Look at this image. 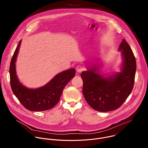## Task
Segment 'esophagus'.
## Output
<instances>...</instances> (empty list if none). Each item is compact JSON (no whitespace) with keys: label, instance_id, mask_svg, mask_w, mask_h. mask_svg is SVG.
Segmentation results:
<instances>
[{"label":"esophagus","instance_id":"1","mask_svg":"<svg viewBox=\"0 0 148 148\" xmlns=\"http://www.w3.org/2000/svg\"><path fill=\"white\" fill-rule=\"evenodd\" d=\"M76 71L79 73V72H82V71L84 70V68H83L82 65H77V66H76Z\"/></svg>","mask_w":148,"mask_h":148}]
</instances>
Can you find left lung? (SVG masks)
Returning a JSON list of instances; mask_svg holds the SVG:
<instances>
[{"label":"left lung","mask_w":148,"mask_h":148,"mask_svg":"<svg viewBox=\"0 0 148 148\" xmlns=\"http://www.w3.org/2000/svg\"><path fill=\"white\" fill-rule=\"evenodd\" d=\"M119 51L122 63L120 72L111 75L101 74V64H90L81 73L83 82V93L88 104L96 110H114L124 103L134 85L136 62L127 42L123 39Z\"/></svg>","instance_id":"left-lung-1"}]
</instances>
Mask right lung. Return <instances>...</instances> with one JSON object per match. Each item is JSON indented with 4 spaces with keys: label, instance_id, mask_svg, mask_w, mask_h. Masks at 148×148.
I'll list each match as a JSON object with an SVG mask.
<instances>
[{
    "label": "right lung",
    "instance_id": "right-lung-1",
    "mask_svg": "<svg viewBox=\"0 0 148 148\" xmlns=\"http://www.w3.org/2000/svg\"><path fill=\"white\" fill-rule=\"evenodd\" d=\"M21 40L19 42L10 66L12 90L21 104L31 111H43L52 108L59 102L65 86L74 77L76 70L71 68L55 75L48 83L38 88H29L21 83L16 71V58Z\"/></svg>",
    "mask_w": 148,
    "mask_h": 148
}]
</instances>
